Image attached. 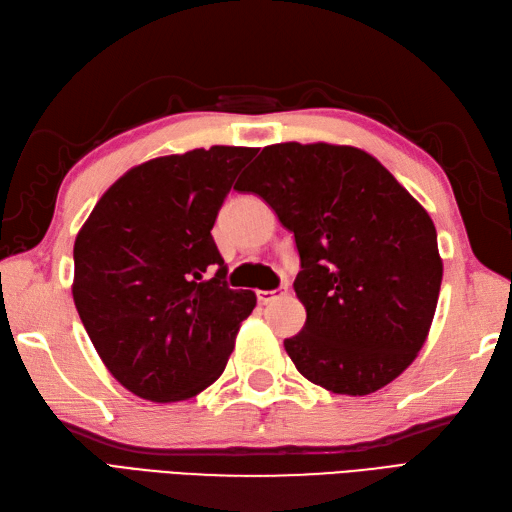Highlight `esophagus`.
<instances>
[{"mask_svg":"<svg viewBox=\"0 0 512 512\" xmlns=\"http://www.w3.org/2000/svg\"><path fill=\"white\" fill-rule=\"evenodd\" d=\"M284 293H286V286H282V289H276V291H258L256 295H258L260 304H269V302H273V299L284 295Z\"/></svg>","mask_w":512,"mask_h":512,"instance_id":"obj_1","label":"esophagus"}]
</instances>
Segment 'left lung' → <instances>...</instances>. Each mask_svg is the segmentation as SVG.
<instances>
[{"label": "left lung", "mask_w": 512, "mask_h": 512, "mask_svg": "<svg viewBox=\"0 0 512 512\" xmlns=\"http://www.w3.org/2000/svg\"><path fill=\"white\" fill-rule=\"evenodd\" d=\"M236 191L291 230L306 308L284 341L297 371L341 395L393 382L428 339L443 263L430 215L371 154L350 145L265 147Z\"/></svg>", "instance_id": "1"}]
</instances>
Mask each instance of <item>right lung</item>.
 Masks as SVG:
<instances>
[{
    "label": "right lung",
    "instance_id": "obj_1",
    "mask_svg": "<svg viewBox=\"0 0 512 512\" xmlns=\"http://www.w3.org/2000/svg\"><path fill=\"white\" fill-rule=\"evenodd\" d=\"M254 147L147 160L110 186L73 245V302L99 358L149 402L202 393L228 365L252 291H232L215 219Z\"/></svg>",
    "mask_w": 512,
    "mask_h": 512
}]
</instances>
